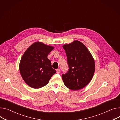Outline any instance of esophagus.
Instances as JSON below:
<instances>
[{
    "instance_id": "1",
    "label": "esophagus",
    "mask_w": 120,
    "mask_h": 120,
    "mask_svg": "<svg viewBox=\"0 0 120 120\" xmlns=\"http://www.w3.org/2000/svg\"><path fill=\"white\" fill-rule=\"evenodd\" d=\"M56 71H57V73H60V69H58L56 70Z\"/></svg>"
}]
</instances>
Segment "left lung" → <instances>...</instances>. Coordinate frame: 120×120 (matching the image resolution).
Here are the masks:
<instances>
[{"label":"left lung","mask_w":120,"mask_h":120,"mask_svg":"<svg viewBox=\"0 0 120 120\" xmlns=\"http://www.w3.org/2000/svg\"><path fill=\"white\" fill-rule=\"evenodd\" d=\"M67 58L69 70L62 75L64 84L72 90L86 86L95 72L94 60L86 46L78 41L63 45Z\"/></svg>","instance_id":"obj_1"}]
</instances>
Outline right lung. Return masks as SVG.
<instances>
[{
	"mask_svg": "<svg viewBox=\"0 0 120 120\" xmlns=\"http://www.w3.org/2000/svg\"><path fill=\"white\" fill-rule=\"evenodd\" d=\"M54 49L41 42L33 44L22 56L20 63L21 76L26 83L34 88L47 85L56 71L52 68L49 54Z\"/></svg>",
	"mask_w": 120,
	"mask_h": 120,
	"instance_id": "1",
	"label": "right lung"
}]
</instances>
